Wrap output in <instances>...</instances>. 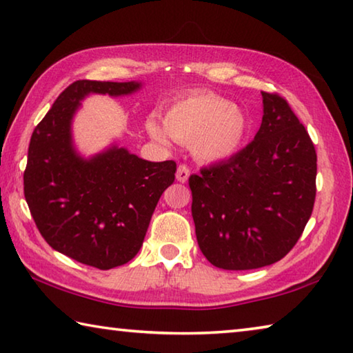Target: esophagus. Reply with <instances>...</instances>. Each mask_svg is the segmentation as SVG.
I'll return each mask as SVG.
<instances>
[{
	"label": "esophagus",
	"mask_w": 353,
	"mask_h": 353,
	"mask_svg": "<svg viewBox=\"0 0 353 353\" xmlns=\"http://www.w3.org/2000/svg\"><path fill=\"white\" fill-rule=\"evenodd\" d=\"M190 177V168L187 165H179L177 166V171H176V179L179 182H187Z\"/></svg>",
	"instance_id": "obj_1"
}]
</instances>
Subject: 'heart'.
<instances>
[{
	"mask_svg": "<svg viewBox=\"0 0 353 353\" xmlns=\"http://www.w3.org/2000/svg\"><path fill=\"white\" fill-rule=\"evenodd\" d=\"M163 123L157 115L146 119L152 140L168 145L170 137L191 145L194 157L218 163L234 157L249 134V119L240 107L214 93H196L176 101L166 110Z\"/></svg>",
	"mask_w": 353,
	"mask_h": 353,
	"instance_id": "obj_1",
	"label": "heart"
}]
</instances>
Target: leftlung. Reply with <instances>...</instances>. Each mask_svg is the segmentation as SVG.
I'll list each match as a JSON object with an SVG mask.
<instances>
[{
	"instance_id": "left-lung-1",
	"label": "left lung",
	"mask_w": 353,
	"mask_h": 353,
	"mask_svg": "<svg viewBox=\"0 0 353 353\" xmlns=\"http://www.w3.org/2000/svg\"><path fill=\"white\" fill-rule=\"evenodd\" d=\"M261 98L254 141L188 181L198 244L221 270H256L283 259L313 212V141L283 98Z\"/></svg>"
}]
</instances>
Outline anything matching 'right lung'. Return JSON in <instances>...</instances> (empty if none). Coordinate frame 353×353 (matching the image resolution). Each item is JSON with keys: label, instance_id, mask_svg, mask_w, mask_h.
<instances>
[{"label": "right lung", "instance_id": "right-lung-1", "mask_svg": "<svg viewBox=\"0 0 353 353\" xmlns=\"http://www.w3.org/2000/svg\"><path fill=\"white\" fill-rule=\"evenodd\" d=\"M143 83L76 81L34 129L25 198L50 246L83 265L112 270L134 259L155 205L174 182L176 162H149L112 143L83 157L73 119L90 94L128 97Z\"/></svg>", "mask_w": 353, "mask_h": 353}]
</instances>
